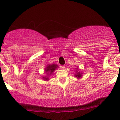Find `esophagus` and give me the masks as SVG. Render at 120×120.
<instances>
[{"mask_svg":"<svg viewBox=\"0 0 120 120\" xmlns=\"http://www.w3.org/2000/svg\"><path fill=\"white\" fill-rule=\"evenodd\" d=\"M60 68H61V69H65V65H62V66H60Z\"/></svg>","mask_w":120,"mask_h":120,"instance_id":"34e87169","label":"esophagus"}]
</instances>
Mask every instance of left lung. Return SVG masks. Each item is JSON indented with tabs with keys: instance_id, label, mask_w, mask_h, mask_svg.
Listing matches in <instances>:
<instances>
[{
	"instance_id": "1",
	"label": "left lung",
	"mask_w": 120,
	"mask_h": 120,
	"mask_svg": "<svg viewBox=\"0 0 120 120\" xmlns=\"http://www.w3.org/2000/svg\"><path fill=\"white\" fill-rule=\"evenodd\" d=\"M82 76V73H80V71H78L77 70L76 71V74H75V76L77 78H80Z\"/></svg>"
}]
</instances>
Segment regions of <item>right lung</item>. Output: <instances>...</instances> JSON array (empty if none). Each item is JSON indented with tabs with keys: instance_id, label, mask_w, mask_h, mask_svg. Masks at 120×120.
Segmentation results:
<instances>
[{
	"instance_id": "1",
	"label": "right lung",
	"mask_w": 120,
	"mask_h": 120,
	"mask_svg": "<svg viewBox=\"0 0 120 120\" xmlns=\"http://www.w3.org/2000/svg\"><path fill=\"white\" fill-rule=\"evenodd\" d=\"M57 67H58V66L55 64H52L51 65L48 64L45 68V73L49 76L54 73V71L57 68ZM42 78L44 80H48L49 79V77H46V76H45V77L44 76V77H42Z\"/></svg>"
}]
</instances>
